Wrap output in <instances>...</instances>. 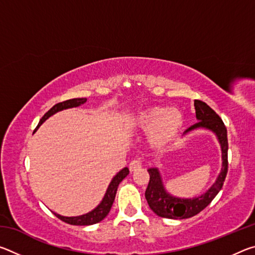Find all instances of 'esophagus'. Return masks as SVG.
<instances>
[{"instance_id":"1","label":"esophagus","mask_w":255,"mask_h":255,"mask_svg":"<svg viewBox=\"0 0 255 255\" xmlns=\"http://www.w3.org/2000/svg\"><path fill=\"white\" fill-rule=\"evenodd\" d=\"M141 165H143V163H141L140 159H132L130 164H129V170H130L131 172L137 171L140 169Z\"/></svg>"}]
</instances>
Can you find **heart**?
I'll return each mask as SVG.
<instances>
[{
  "label": "heart",
  "mask_w": 255,
  "mask_h": 255,
  "mask_svg": "<svg viewBox=\"0 0 255 255\" xmlns=\"http://www.w3.org/2000/svg\"><path fill=\"white\" fill-rule=\"evenodd\" d=\"M133 125L140 130L149 131L150 143L156 147L171 144L183 128L184 118L178 109H164L152 107L141 110L133 120Z\"/></svg>",
  "instance_id": "obj_1"
}]
</instances>
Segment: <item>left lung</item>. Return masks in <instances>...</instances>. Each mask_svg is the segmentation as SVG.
I'll return each mask as SVG.
<instances>
[{
    "label": "left lung",
    "instance_id": "8db88e82",
    "mask_svg": "<svg viewBox=\"0 0 255 255\" xmlns=\"http://www.w3.org/2000/svg\"><path fill=\"white\" fill-rule=\"evenodd\" d=\"M195 109L198 122L195 125H192L191 127H189L185 132L196 128H207L216 132L222 146L223 169L218 175L217 181L213 184V187L202 196L193 198V199H180V198L170 196L164 190L157 169H149V182L147 189H146L145 198L148 202L149 208L159 217L170 219H185L199 214L221 191L224 181L226 179L228 170V140L226 126L224 125L221 117L207 103L200 100H195Z\"/></svg>",
    "mask_w": 255,
    "mask_h": 255
}]
</instances>
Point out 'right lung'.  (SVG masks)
<instances>
[{
  "mask_svg": "<svg viewBox=\"0 0 255 255\" xmlns=\"http://www.w3.org/2000/svg\"><path fill=\"white\" fill-rule=\"evenodd\" d=\"M86 101L85 98H75V99H70V100L59 102L57 105H55L51 109L46 112L44 115V117L40 119L39 124H38V127L45 122L47 118H49L51 115L56 114L57 111H60L63 109H67V108H73V107H77L84 103ZM129 173V170L127 167H125L119 173L112 179L111 183L109 184V188L107 190V193L103 200L101 201V204L99 205L96 209L92 210L91 213L82 215V216H77V217H64V216H60L58 214H55L56 217H58L60 221L65 222L67 224H71V225H80V226H85V225H93V224H97L99 222H101L106 216L109 214V211L112 207V204L115 201V197L116 193H117V189L119 183L126 178Z\"/></svg>",
  "mask_w": 255,
  "mask_h": 255,
  "instance_id": "obj_1",
  "label": "right lung"
}]
</instances>
